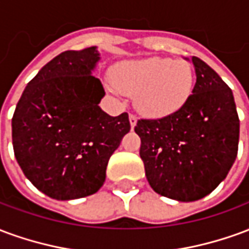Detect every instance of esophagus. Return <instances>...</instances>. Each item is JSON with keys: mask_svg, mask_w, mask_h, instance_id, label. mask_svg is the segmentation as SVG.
<instances>
[{"mask_svg": "<svg viewBox=\"0 0 249 249\" xmlns=\"http://www.w3.org/2000/svg\"><path fill=\"white\" fill-rule=\"evenodd\" d=\"M129 123H130V126H132V128H135L136 124H137V117H136L133 113L129 114Z\"/></svg>", "mask_w": 249, "mask_h": 249, "instance_id": "34e87169", "label": "esophagus"}]
</instances>
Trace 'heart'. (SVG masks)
<instances>
[{
  "mask_svg": "<svg viewBox=\"0 0 249 249\" xmlns=\"http://www.w3.org/2000/svg\"><path fill=\"white\" fill-rule=\"evenodd\" d=\"M109 92L135 96L136 109L144 116L160 119L176 113L188 103L193 90V69L183 60L151 57L121 62L114 69Z\"/></svg>",
  "mask_w": 249,
  "mask_h": 249,
  "instance_id": "heart-1",
  "label": "heart"
}]
</instances>
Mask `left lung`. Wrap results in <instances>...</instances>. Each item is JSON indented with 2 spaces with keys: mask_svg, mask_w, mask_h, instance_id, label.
I'll return each mask as SVG.
<instances>
[{
  "mask_svg": "<svg viewBox=\"0 0 249 249\" xmlns=\"http://www.w3.org/2000/svg\"><path fill=\"white\" fill-rule=\"evenodd\" d=\"M196 84L176 113L141 119L140 157L153 191L178 201L207 196L237 156L240 121L231 88L203 60L192 57Z\"/></svg>",
  "mask_w": 249,
  "mask_h": 249,
  "instance_id": "left-lung-1",
  "label": "left lung"
}]
</instances>
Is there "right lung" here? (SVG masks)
<instances>
[{"label": "right lung", "mask_w": 249, "mask_h": 249, "mask_svg": "<svg viewBox=\"0 0 249 249\" xmlns=\"http://www.w3.org/2000/svg\"><path fill=\"white\" fill-rule=\"evenodd\" d=\"M96 46L66 51L41 69L22 92L12 119L14 156L30 183L56 200H73L103 187L107 165L130 130L128 113L112 117L92 76Z\"/></svg>", "instance_id": "add662e5"}]
</instances>
